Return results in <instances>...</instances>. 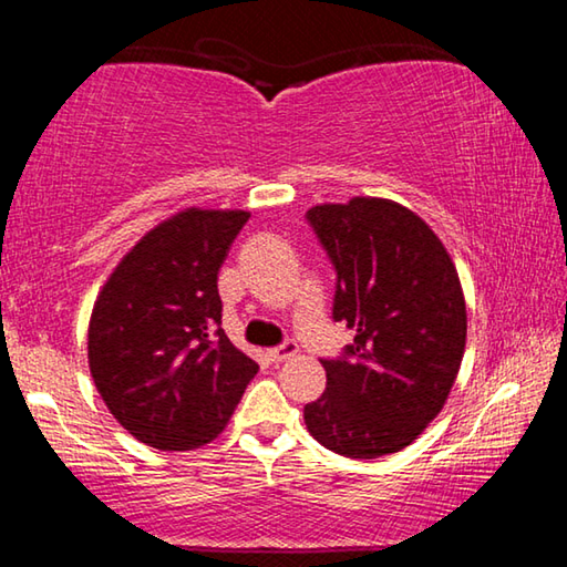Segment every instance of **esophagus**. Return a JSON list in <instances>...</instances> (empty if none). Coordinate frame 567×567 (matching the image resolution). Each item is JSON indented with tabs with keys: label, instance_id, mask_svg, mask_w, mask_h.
I'll use <instances>...</instances> for the list:
<instances>
[{
	"label": "esophagus",
	"instance_id": "obj_1",
	"mask_svg": "<svg viewBox=\"0 0 567 567\" xmlns=\"http://www.w3.org/2000/svg\"><path fill=\"white\" fill-rule=\"evenodd\" d=\"M297 354V342L295 340H285L282 344H277V348L267 350V358H270V362H285L290 360Z\"/></svg>",
	"mask_w": 567,
	"mask_h": 567
}]
</instances>
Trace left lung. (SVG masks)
<instances>
[{
    "mask_svg": "<svg viewBox=\"0 0 567 567\" xmlns=\"http://www.w3.org/2000/svg\"><path fill=\"white\" fill-rule=\"evenodd\" d=\"M334 270L332 320L354 330L322 358L328 388L305 405L310 435L372 460L410 445L443 410L465 352L467 315L455 265L422 219L390 199L307 209Z\"/></svg>",
    "mask_w": 567,
    "mask_h": 567,
    "instance_id": "1",
    "label": "left lung"
}]
</instances>
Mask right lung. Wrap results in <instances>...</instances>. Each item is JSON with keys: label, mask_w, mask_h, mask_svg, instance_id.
<instances>
[{"label": "right lung", "mask_w": 567, "mask_h": 567, "mask_svg": "<svg viewBox=\"0 0 567 567\" xmlns=\"http://www.w3.org/2000/svg\"><path fill=\"white\" fill-rule=\"evenodd\" d=\"M249 213L197 209L152 229L112 272L90 320V370L124 430L157 450L215 440L257 362L223 330L217 275Z\"/></svg>", "instance_id": "1"}]
</instances>
